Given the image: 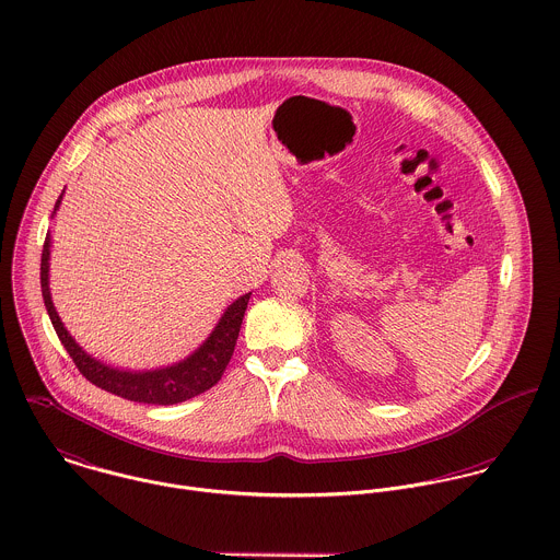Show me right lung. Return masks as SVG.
<instances>
[{
    "mask_svg": "<svg viewBox=\"0 0 560 560\" xmlns=\"http://www.w3.org/2000/svg\"><path fill=\"white\" fill-rule=\"evenodd\" d=\"M65 192L58 197L54 214L60 210ZM49 259H51V235L45 237L43 246V257H40V290H43V301L49 314V320L60 337L62 346L71 354L73 363L78 370L97 387L116 394L120 398L133 400V402H147V405H177L184 400H190L210 387H214L221 376L224 368L233 354L235 339L240 334V325L250 299L248 294L237 296L221 316L212 334L206 337L188 357L162 365L155 370H122V368H113L104 363L102 359L89 354L78 341L71 336L60 320L54 301H51V288H49Z\"/></svg>",
    "mask_w": 560,
    "mask_h": 560,
    "instance_id": "obj_1",
    "label": "right lung"
}]
</instances>
